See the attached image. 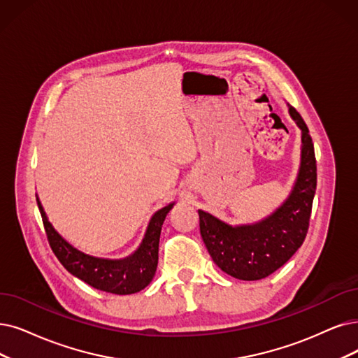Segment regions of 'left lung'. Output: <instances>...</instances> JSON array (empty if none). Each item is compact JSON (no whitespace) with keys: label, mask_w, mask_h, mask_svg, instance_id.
I'll use <instances>...</instances> for the list:
<instances>
[{"label":"left lung","mask_w":358,"mask_h":358,"mask_svg":"<svg viewBox=\"0 0 358 358\" xmlns=\"http://www.w3.org/2000/svg\"><path fill=\"white\" fill-rule=\"evenodd\" d=\"M291 117L301 129V166L291 195L266 220L248 226H229L198 210L199 232L204 244L224 273L241 280L267 278L287 263L307 236L317 166L308 127L289 106Z\"/></svg>","instance_id":"1"}]
</instances>
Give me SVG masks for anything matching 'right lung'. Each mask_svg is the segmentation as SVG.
<instances>
[{
    "mask_svg": "<svg viewBox=\"0 0 358 358\" xmlns=\"http://www.w3.org/2000/svg\"><path fill=\"white\" fill-rule=\"evenodd\" d=\"M42 216V223L50 247L59 262L71 275L79 278L92 288L117 295H129L144 289L152 280L157 263H159V242L162 226L167 213L173 207V203L157 211L150 220L147 234L142 239L141 247L123 260L98 259L71 247L63 239L52 224L48 222L47 214L36 198Z\"/></svg>",
    "mask_w": 358,
    "mask_h": 358,
    "instance_id": "right-lung-1",
    "label": "right lung"
}]
</instances>
